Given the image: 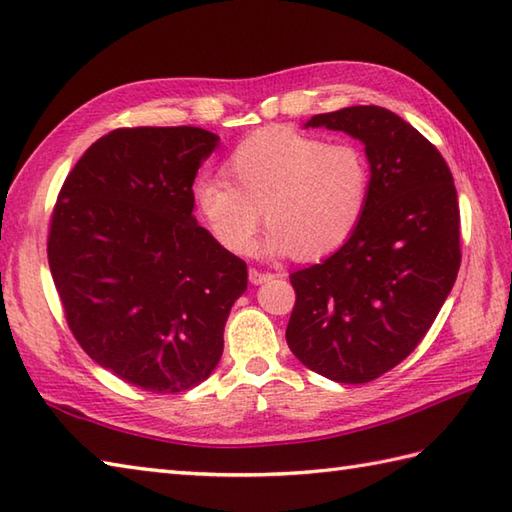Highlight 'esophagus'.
I'll return each mask as SVG.
<instances>
[{"label": "esophagus", "mask_w": 512, "mask_h": 512, "mask_svg": "<svg viewBox=\"0 0 512 512\" xmlns=\"http://www.w3.org/2000/svg\"><path fill=\"white\" fill-rule=\"evenodd\" d=\"M273 277H275L273 273H262V270H257V268H250V270H248V279H250V284H255V286L264 284V281L273 279Z\"/></svg>", "instance_id": "34e87169"}]
</instances>
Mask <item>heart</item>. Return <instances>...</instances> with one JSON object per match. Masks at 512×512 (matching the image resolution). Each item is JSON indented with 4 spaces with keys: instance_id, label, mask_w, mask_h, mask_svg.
Instances as JSON below:
<instances>
[{
    "instance_id": "heart-1",
    "label": "heart",
    "mask_w": 512,
    "mask_h": 512,
    "mask_svg": "<svg viewBox=\"0 0 512 512\" xmlns=\"http://www.w3.org/2000/svg\"><path fill=\"white\" fill-rule=\"evenodd\" d=\"M224 173L228 180L200 178L191 198L217 242L237 255L253 248L259 215L270 224L268 255H330L354 235L372 195V162L361 145L290 127L244 138Z\"/></svg>"
}]
</instances>
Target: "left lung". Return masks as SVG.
Instances as JSON below:
<instances>
[{"mask_svg": "<svg viewBox=\"0 0 512 512\" xmlns=\"http://www.w3.org/2000/svg\"><path fill=\"white\" fill-rule=\"evenodd\" d=\"M306 127L361 140L372 195L334 255L290 275L286 341L312 372L361 385L405 361L449 297L462 259L458 193L440 151L385 107H343Z\"/></svg>", "mask_w": 512, "mask_h": 512, "instance_id": "1", "label": "left lung"}]
</instances>
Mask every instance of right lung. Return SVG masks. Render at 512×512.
<instances>
[{"mask_svg":"<svg viewBox=\"0 0 512 512\" xmlns=\"http://www.w3.org/2000/svg\"><path fill=\"white\" fill-rule=\"evenodd\" d=\"M200 127H121L68 173L48 264L74 339L94 363L154 394L200 385L220 363L244 295V259L193 217V180L217 147Z\"/></svg>","mask_w":512,"mask_h":512,"instance_id":"right-lung-1","label":"right lung"}]
</instances>
